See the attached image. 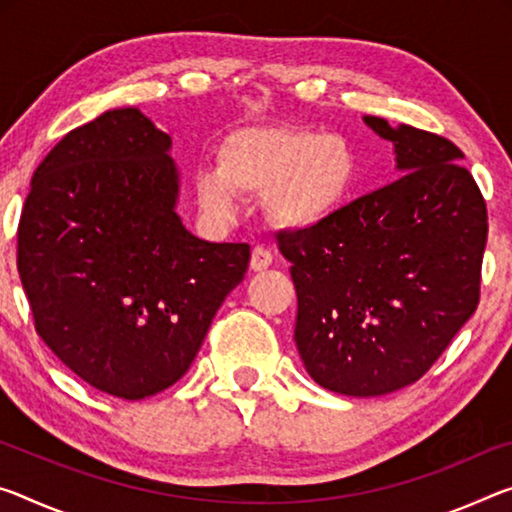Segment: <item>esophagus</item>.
<instances>
[{
  "mask_svg": "<svg viewBox=\"0 0 512 512\" xmlns=\"http://www.w3.org/2000/svg\"><path fill=\"white\" fill-rule=\"evenodd\" d=\"M271 262H273L271 250H266L264 246H255L253 248V255H250V271L269 269Z\"/></svg>",
  "mask_w": 512,
  "mask_h": 512,
  "instance_id": "obj_1",
  "label": "esophagus"
}]
</instances>
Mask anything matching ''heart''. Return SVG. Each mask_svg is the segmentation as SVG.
I'll return each instance as SVG.
<instances>
[{
  "instance_id": "heart-1",
  "label": "heart",
  "mask_w": 512,
  "mask_h": 512,
  "mask_svg": "<svg viewBox=\"0 0 512 512\" xmlns=\"http://www.w3.org/2000/svg\"><path fill=\"white\" fill-rule=\"evenodd\" d=\"M358 182V152L342 134L307 127H239L216 145V170L198 168L193 189L202 214L227 221L234 196H262L269 223L310 232L346 205Z\"/></svg>"
}]
</instances>
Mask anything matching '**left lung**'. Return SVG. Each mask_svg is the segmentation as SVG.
I'll return each mask as SVG.
<instances>
[{"label":"left lung","instance_id":"8db88e82","mask_svg":"<svg viewBox=\"0 0 512 512\" xmlns=\"http://www.w3.org/2000/svg\"><path fill=\"white\" fill-rule=\"evenodd\" d=\"M401 177L310 232H280L298 314L294 339L321 387L383 396L433 367L476 312L488 209L456 145L364 116Z\"/></svg>","mask_w":512,"mask_h":512}]
</instances>
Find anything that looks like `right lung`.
<instances>
[{
  "instance_id": "right-lung-1",
  "label": "right lung",
  "mask_w": 512,
  "mask_h": 512,
  "mask_svg": "<svg viewBox=\"0 0 512 512\" xmlns=\"http://www.w3.org/2000/svg\"><path fill=\"white\" fill-rule=\"evenodd\" d=\"M170 136L136 107L72 129L36 168L18 273L36 330L70 371L127 401L189 371L248 271V243L186 230Z\"/></svg>"
}]
</instances>
